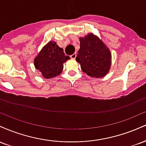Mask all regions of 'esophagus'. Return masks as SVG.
I'll use <instances>...</instances> for the list:
<instances>
[{
	"mask_svg": "<svg viewBox=\"0 0 146 146\" xmlns=\"http://www.w3.org/2000/svg\"><path fill=\"white\" fill-rule=\"evenodd\" d=\"M70 57H71V58H72V59H75V58H76V53H73Z\"/></svg>",
	"mask_w": 146,
	"mask_h": 146,
	"instance_id": "34e87169",
	"label": "esophagus"
}]
</instances>
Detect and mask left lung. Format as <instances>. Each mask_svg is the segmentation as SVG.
<instances>
[{"instance_id":"left-lung-1","label":"left lung","mask_w":146,"mask_h":146,"mask_svg":"<svg viewBox=\"0 0 146 146\" xmlns=\"http://www.w3.org/2000/svg\"><path fill=\"white\" fill-rule=\"evenodd\" d=\"M80 48L76 61L80 64L83 72L93 78H102L109 71L111 54L98 37L88 34L80 38Z\"/></svg>"}]
</instances>
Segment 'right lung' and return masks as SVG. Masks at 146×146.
<instances>
[{
    "instance_id": "1",
    "label": "right lung",
    "mask_w": 146,
    "mask_h": 146,
    "mask_svg": "<svg viewBox=\"0 0 146 146\" xmlns=\"http://www.w3.org/2000/svg\"><path fill=\"white\" fill-rule=\"evenodd\" d=\"M70 59L56 42L51 41L43 47L34 60L35 67L46 79L52 78L61 73L63 64Z\"/></svg>"
}]
</instances>
